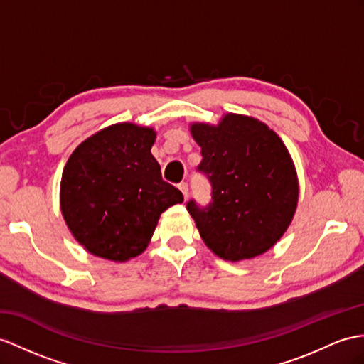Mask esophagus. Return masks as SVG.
Wrapping results in <instances>:
<instances>
[{
	"label": "esophagus",
	"instance_id": "1",
	"mask_svg": "<svg viewBox=\"0 0 364 364\" xmlns=\"http://www.w3.org/2000/svg\"><path fill=\"white\" fill-rule=\"evenodd\" d=\"M179 190L182 191L183 198L187 199V198H188V183H187V182H182V183H179Z\"/></svg>",
	"mask_w": 364,
	"mask_h": 364
}]
</instances>
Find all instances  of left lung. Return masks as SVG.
I'll return each mask as SVG.
<instances>
[{
  "label": "left lung",
  "instance_id": "left-lung-1",
  "mask_svg": "<svg viewBox=\"0 0 364 364\" xmlns=\"http://www.w3.org/2000/svg\"><path fill=\"white\" fill-rule=\"evenodd\" d=\"M200 146L198 171L211 183V202L187 210L203 242L225 261L259 256L279 241L298 205L294 161L277 132L241 114H225L219 125L193 123Z\"/></svg>",
  "mask_w": 364,
  "mask_h": 364
}]
</instances>
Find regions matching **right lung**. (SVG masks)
<instances>
[{"mask_svg":"<svg viewBox=\"0 0 364 364\" xmlns=\"http://www.w3.org/2000/svg\"><path fill=\"white\" fill-rule=\"evenodd\" d=\"M153 128L115 123L82 141L61 176L60 205L70 233L103 259L144 252L162 213L183 202L151 154Z\"/></svg>","mask_w":364,"mask_h":364,"instance_id":"add662e5","label":"right lung"}]
</instances>
